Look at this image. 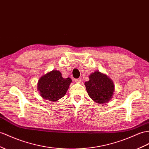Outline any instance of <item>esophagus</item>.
I'll list each match as a JSON object with an SVG mask.
<instances>
[{
	"instance_id": "esophagus-1",
	"label": "esophagus",
	"mask_w": 149,
	"mask_h": 149,
	"mask_svg": "<svg viewBox=\"0 0 149 149\" xmlns=\"http://www.w3.org/2000/svg\"><path fill=\"white\" fill-rule=\"evenodd\" d=\"M75 82L76 83H81V78L76 79H75Z\"/></svg>"
}]
</instances>
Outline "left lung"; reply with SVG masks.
Instances as JSON below:
<instances>
[{
	"label": "left lung",
	"mask_w": 149,
	"mask_h": 149,
	"mask_svg": "<svg viewBox=\"0 0 149 149\" xmlns=\"http://www.w3.org/2000/svg\"><path fill=\"white\" fill-rule=\"evenodd\" d=\"M89 81L84 83L89 97L99 104L109 102L114 92L113 81L108 75L95 71L89 75Z\"/></svg>",
	"instance_id": "1"
}]
</instances>
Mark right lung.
Instances as JSON below:
<instances>
[{
	"label": "right lung",
	"mask_w": 149,
	"mask_h": 149,
	"mask_svg": "<svg viewBox=\"0 0 149 149\" xmlns=\"http://www.w3.org/2000/svg\"><path fill=\"white\" fill-rule=\"evenodd\" d=\"M72 82L69 77L63 78L60 71L53 70L40 78L37 89L45 100L56 102L66 94Z\"/></svg>",
	"instance_id": "obj_1"
}]
</instances>
